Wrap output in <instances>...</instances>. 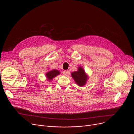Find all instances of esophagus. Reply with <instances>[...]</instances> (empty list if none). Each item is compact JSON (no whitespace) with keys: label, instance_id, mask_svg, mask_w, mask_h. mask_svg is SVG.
Segmentation results:
<instances>
[{"label":"esophagus","instance_id":"esophagus-1","mask_svg":"<svg viewBox=\"0 0 134 134\" xmlns=\"http://www.w3.org/2000/svg\"><path fill=\"white\" fill-rule=\"evenodd\" d=\"M63 74H64V75H67L68 74V72H69V71H68V70H65L63 71Z\"/></svg>","mask_w":134,"mask_h":134}]
</instances>
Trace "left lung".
Listing matches in <instances>:
<instances>
[{
    "instance_id": "8db88e82",
    "label": "left lung",
    "mask_w": 134,
    "mask_h": 134,
    "mask_svg": "<svg viewBox=\"0 0 134 134\" xmlns=\"http://www.w3.org/2000/svg\"><path fill=\"white\" fill-rule=\"evenodd\" d=\"M77 71L71 73V76L79 86H83L85 84L87 77L85 74V71L81 67H79Z\"/></svg>"
}]
</instances>
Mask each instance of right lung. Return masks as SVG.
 <instances>
[{
	"mask_svg": "<svg viewBox=\"0 0 134 134\" xmlns=\"http://www.w3.org/2000/svg\"><path fill=\"white\" fill-rule=\"evenodd\" d=\"M59 74H60V72L58 70L54 69L48 72L46 74V76L49 81H51L53 78L55 77L56 76L59 75Z\"/></svg>",
	"mask_w": 134,
	"mask_h": 134,
	"instance_id": "right-lung-1",
	"label": "right lung"
}]
</instances>
